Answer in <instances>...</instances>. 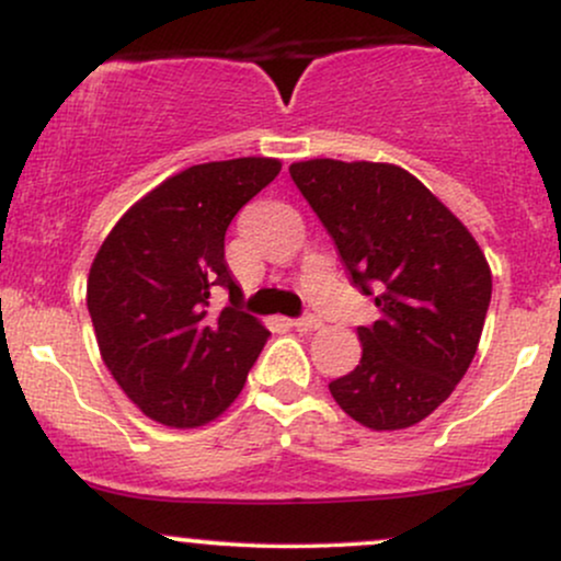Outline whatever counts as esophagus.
<instances>
[{
  "label": "esophagus",
  "mask_w": 561,
  "mask_h": 561,
  "mask_svg": "<svg viewBox=\"0 0 561 561\" xmlns=\"http://www.w3.org/2000/svg\"><path fill=\"white\" fill-rule=\"evenodd\" d=\"M293 327H295V330H298V332L308 334V332L319 330L321 319H317V317H302V319H298V321H293Z\"/></svg>",
  "instance_id": "1"
}]
</instances>
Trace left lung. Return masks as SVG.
Masks as SVG:
<instances>
[{"label":"left lung","mask_w":561,"mask_h":561,"mask_svg":"<svg viewBox=\"0 0 561 561\" xmlns=\"http://www.w3.org/2000/svg\"><path fill=\"white\" fill-rule=\"evenodd\" d=\"M289 176L330 231L379 319L358 327L362 362L330 382L334 403L375 433L414 427L454 392L478 353L493 276L485 253L401 165L313 158Z\"/></svg>","instance_id":"obj_1"}]
</instances>
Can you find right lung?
<instances>
[{
	"instance_id": "1",
	"label": "right lung",
	"mask_w": 561,
	"mask_h": 561,
	"mask_svg": "<svg viewBox=\"0 0 561 561\" xmlns=\"http://www.w3.org/2000/svg\"><path fill=\"white\" fill-rule=\"evenodd\" d=\"M279 171L276 158H234L173 173L96 250L87 306L100 356L152 422L192 430L218 420L266 345L263 321L240 311L224 237ZM218 288L230 289V306L216 312Z\"/></svg>"
}]
</instances>
